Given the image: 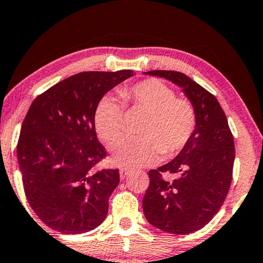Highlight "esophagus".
I'll use <instances>...</instances> for the list:
<instances>
[{"mask_svg":"<svg viewBox=\"0 0 263 263\" xmlns=\"http://www.w3.org/2000/svg\"><path fill=\"white\" fill-rule=\"evenodd\" d=\"M129 172H131V170H129L128 167H123V166H121V167H120V178L125 179L126 176H127L128 174H129Z\"/></svg>","mask_w":263,"mask_h":263,"instance_id":"34e87169","label":"esophagus"}]
</instances>
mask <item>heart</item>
<instances>
[{
  "label": "heart",
  "instance_id": "b5f03b06",
  "mask_svg": "<svg viewBox=\"0 0 263 263\" xmlns=\"http://www.w3.org/2000/svg\"><path fill=\"white\" fill-rule=\"evenodd\" d=\"M125 105L147 110L142 136H121L112 144L114 159L120 165L137 167L152 165L160 154L174 156L189 143L197 127V115L191 101L176 97L170 85L148 78L120 89ZM125 122V109L111 96H104L94 111L98 135L110 143Z\"/></svg>",
  "mask_w": 263,
  "mask_h": 263
}]
</instances>
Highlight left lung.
Masks as SVG:
<instances>
[{
    "label": "left lung",
    "instance_id": "left-lung-1",
    "mask_svg": "<svg viewBox=\"0 0 263 263\" xmlns=\"http://www.w3.org/2000/svg\"><path fill=\"white\" fill-rule=\"evenodd\" d=\"M182 88L194 104L197 127L172 162L149 170L143 212L152 226L170 234L197 232L218 213L229 191L234 138L217 98L181 72L149 71Z\"/></svg>",
    "mask_w": 263,
    "mask_h": 263
}]
</instances>
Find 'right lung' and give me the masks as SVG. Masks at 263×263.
<instances>
[{
	"mask_svg": "<svg viewBox=\"0 0 263 263\" xmlns=\"http://www.w3.org/2000/svg\"><path fill=\"white\" fill-rule=\"evenodd\" d=\"M134 71L81 72L37 96L17 144L23 187L43 223L63 234L96 229L105 219L119 169L94 167L106 157L98 141L94 111L99 100Z\"/></svg>",
	"mask_w": 263,
	"mask_h": 263,
	"instance_id": "1",
	"label": "right lung"
}]
</instances>
